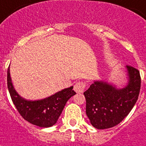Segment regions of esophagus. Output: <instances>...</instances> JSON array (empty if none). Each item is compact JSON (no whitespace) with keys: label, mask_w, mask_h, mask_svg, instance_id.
Instances as JSON below:
<instances>
[{"label":"esophagus","mask_w":146,"mask_h":146,"mask_svg":"<svg viewBox=\"0 0 146 146\" xmlns=\"http://www.w3.org/2000/svg\"><path fill=\"white\" fill-rule=\"evenodd\" d=\"M86 87V84L82 82H78L74 85V90L76 93H83L84 88Z\"/></svg>","instance_id":"esophagus-1"}]
</instances>
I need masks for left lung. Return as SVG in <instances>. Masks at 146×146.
Returning <instances> with one entry per match:
<instances>
[{
	"label": "left lung",
	"instance_id": "1",
	"mask_svg": "<svg viewBox=\"0 0 146 146\" xmlns=\"http://www.w3.org/2000/svg\"><path fill=\"white\" fill-rule=\"evenodd\" d=\"M128 69L129 82L117 89L103 82H95L84 93L86 113L94 128L105 129L120 123L137 101L141 86L139 71L131 66Z\"/></svg>",
	"mask_w": 146,
	"mask_h": 146
}]
</instances>
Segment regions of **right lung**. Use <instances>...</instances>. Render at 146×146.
Segmentation results:
<instances>
[{
	"instance_id": "obj_1",
	"label": "right lung",
	"mask_w": 146,
	"mask_h": 146,
	"mask_svg": "<svg viewBox=\"0 0 146 146\" xmlns=\"http://www.w3.org/2000/svg\"><path fill=\"white\" fill-rule=\"evenodd\" d=\"M7 86L13 104L21 116L27 122L42 128H48L56 124L66 102L76 94L73 90V87H70L44 100H26L21 97L13 88L9 67L7 70Z\"/></svg>"
}]
</instances>
